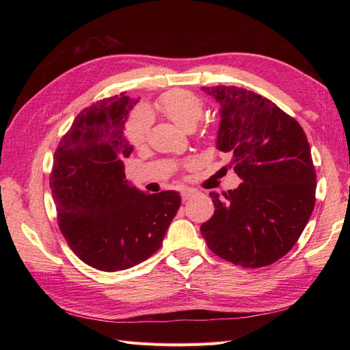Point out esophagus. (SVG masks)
I'll use <instances>...</instances> for the list:
<instances>
[{
  "mask_svg": "<svg viewBox=\"0 0 350 350\" xmlns=\"http://www.w3.org/2000/svg\"><path fill=\"white\" fill-rule=\"evenodd\" d=\"M194 194H197V191H194V189H183V191H181V197H183V200L184 201H187L189 197H193Z\"/></svg>",
  "mask_w": 350,
  "mask_h": 350,
  "instance_id": "obj_1",
  "label": "esophagus"
}]
</instances>
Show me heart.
<instances>
[{
  "mask_svg": "<svg viewBox=\"0 0 350 350\" xmlns=\"http://www.w3.org/2000/svg\"><path fill=\"white\" fill-rule=\"evenodd\" d=\"M156 108L176 125L188 131L194 129L196 124L204 113L203 100L196 93L184 89H174L163 93L156 100ZM150 126L152 115L149 111L146 108H139L134 111L125 126L126 140L134 147H143L147 139H149ZM206 137L207 139H213V134L207 130ZM188 165L191 166L193 162H188Z\"/></svg>",
  "mask_w": 350,
  "mask_h": 350,
  "instance_id": "1",
  "label": "heart"
}]
</instances>
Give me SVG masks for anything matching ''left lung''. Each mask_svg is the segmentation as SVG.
<instances>
[{
	"instance_id": "obj_1",
	"label": "left lung",
	"mask_w": 350,
	"mask_h": 350,
	"mask_svg": "<svg viewBox=\"0 0 350 350\" xmlns=\"http://www.w3.org/2000/svg\"><path fill=\"white\" fill-rule=\"evenodd\" d=\"M220 103L217 149L242 183L210 193L215 215L200 228L216 256L245 269L276 262L298 242L315 204L306 134L270 99L237 86L203 88Z\"/></svg>"
}]
</instances>
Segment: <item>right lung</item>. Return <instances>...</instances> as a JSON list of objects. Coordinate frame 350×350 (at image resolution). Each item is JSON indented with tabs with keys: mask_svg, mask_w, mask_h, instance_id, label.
I'll return each mask as SVG.
<instances>
[{
	"mask_svg": "<svg viewBox=\"0 0 350 350\" xmlns=\"http://www.w3.org/2000/svg\"><path fill=\"white\" fill-rule=\"evenodd\" d=\"M135 102L120 93L83 109L52 163L49 187L61 234L83 262L102 271L152 257L181 206L176 191L144 194L125 181L124 159L133 146L124 124Z\"/></svg>",
	"mask_w": 350,
	"mask_h": 350,
	"instance_id": "obj_1",
	"label": "right lung"
}]
</instances>
